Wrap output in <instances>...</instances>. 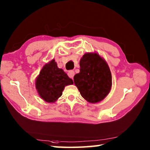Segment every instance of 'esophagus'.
Masks as SVG:
<instances>
[{
  "label": "esophagus",
  "instance_id": "1",
  "mask_svg": "<svg viewBox=\"0 0 150 150\" xmlns=\"http://www.w3.org/2000/svg\"><path fill=\"white\" fill-rule=\"evenodd\" d=\"M75 75V72L74 71H69L68 72V76L71 79H73V77Z\"/></svg>",
  "mask_w": 150,
  "mask_h": 150
}]
</instances>
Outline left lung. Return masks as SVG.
Here are the masks:
<instances>
[{
	"mask_svg": "<svg viewBox=\"0 0 150 150\" xmlns=\"http://www.w3.org/2000/svg\"><path fill=\"white\" fill-rule=\"evenodd\" d=\"M79 65L74 83L81 96L91 103L103 100L112 86L111 71L105 59L97 53H87L80 59Z\"/></svg>",
	"mask_w": 150,
	"mask_h": 150,
	"instance_id": "8db88e82",
	"label": "left lung"
}]
</instances>
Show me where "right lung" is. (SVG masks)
Here are the masks:
<instances>
[{
    "label": "right lung",
    "mask_w": 150,
    "mask_h": 150,
    "mask_svg": "<svg viewBox=\"0 0 150 150\" xmlns=\"http://www.w3.org/2000/svg\"><path fill=\"white\" fill-rule=\"evenodd\" d=\"M73 84L62 69L59 68L54 59L42 67L35 79V87L42 99L47 103H54L62 96L64 88Z\"/></svg>",
    "instance_id": "obj_1"
}]
</instances>
